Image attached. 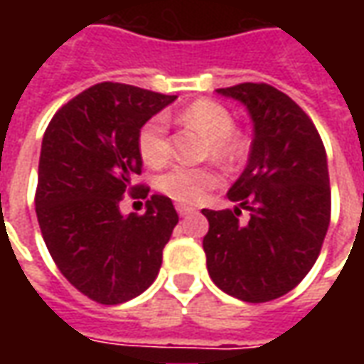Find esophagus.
I'll list each match as a JSON object with an SVG mask.
<instances>
[{"label": "esophagus", "mask_w": 364, "mask_h": 364, "mask_svg": "<svg viewBox=\"0 0 364 364\" xmlns=\"http://www.w3.org/2000/svg\"><path fill=\"white\" fill-rule=\"evenodd\" d=\"M177 213H179V216H189V214L195 213V208L187 205H177Z\"/></svg>", "instance_id": "esophagus-1"}]
</instances>
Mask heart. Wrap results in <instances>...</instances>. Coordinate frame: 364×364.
Returning <instances> with one entry per match:
<instances>
[{"mask_svg": "<svg viewBox=\"0 0 364 364\" xmlns=\"http://www.w3.org/2000/svg\"><path fill=\"white\" fill-rule=\"evenodd\" d=\"M179 122L198 128L210 138L208 151L222 161H236L245 154L247 142L242 134L234 132L232 112L213 99H198L179 112ZM138 151L146 166L161 167L169 159L171 146L167 136V122L164 117H151L138 132ZM222 175L210 166H177L158 179V189L179 203L195 205L216 189Z\"/></svg>", "mask_w": 364, "mask_h": 364, "instance_id": "b5f03b06", "label": "heart"}]
</instances>
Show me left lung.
Returning <instances> with one entry per match:
<instances>
[{"instance_id": "8db88e82", "label": "left lung", "mask_w": 364, "mask_h": 364, "mask_svg": "<svg viewBox=\"0 0 364 364\" xmlns=\"http://www.w3.org/2000/svg\"><path fill=\"white\" fill-rule=\"evenodd\" d=\"M245 105L253 142L228 191L234 210H208L203 240L214 284L244 302H269L304 279L320 255L331 214L326 148L310 117L267 83L216 90ZM250 220L239 222L241 208Z\"/></svg>"}]
</instances>
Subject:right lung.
I'll list each match as a JSON object with an SVG mask.
<instances>
[{
    "instance_id": "add662e5",
    "label": "right lung",
    "mask_w": 364,
    "mask_h": 364,
    "mask_svg": "<svg viewBox=\"0 0 364 364\" xmlns=\"http://www.w3.org/2000/svg\"><path fill=\"white\" fill-rule=\"evenodd\" d=\"M175 95L97 83L68 101L46 128L35 206L60 273L99 304H122L156 281L179 222L171 198L151 195L144 214L120 213L124 195L148 197L138 132Z\"/></svg>"
}]
</instances>
